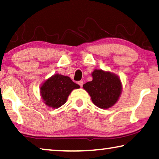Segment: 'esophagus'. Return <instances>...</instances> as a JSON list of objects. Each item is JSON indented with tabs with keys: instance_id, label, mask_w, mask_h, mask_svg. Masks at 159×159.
<instances>
[{
	"instance_id": "1",
	"label": "esophagus",
	"mask_w": 159,
	"mask_h": 159,
	"mask_svg": "<svg viewBox=\"0 0 159 159\" xmlns=\"http://www.w3.org/2000/svg\"><path fill=\"white\" fill-rule=\"evenodd\" d=\"M78 84H79V86H80V87H82L83 85H84V81H83V80H80V81L78 82Z\"/></svg>"
}]
</instances>
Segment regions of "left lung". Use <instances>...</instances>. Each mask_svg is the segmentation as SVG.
<instances>
[{"instance_id": "1", "label": "left lung", "mask_w": 159, "mask_h": 159, "mask_svg": "<svg viewBox=\"0 0 159 159\" xmlns=\"http://www.w3.org/2000/svg\"><path fill=\"white\" fill-rule=\"evenodd\" d=\"M93 80L84 84V89L91 97L93 103L106 109L117 102L122 91L121 82L118 75L103 70L95 69Z\"/></svg>"}]
</instances>
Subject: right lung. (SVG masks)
Returning a JSON list of instances; mask_svg holds the SVG:
<instances>
[{
  "label": "right lung",
  "mask_w": 159,
  "mask_h": 159,
  "mask_svg": "<svg viewBox=\"0 0 159 159\" xmlns=\"http://www.w3.org/2000/svg\"><path fill=\"white\" fill-rule=\"evenodd\" d=\"M68 76L55 74L45 81L41 87V95L49 107L58 108L64 104L73 89H79Z\"/></svg>",
  "instance_id": "obj_1"
}]
</instances>
